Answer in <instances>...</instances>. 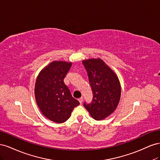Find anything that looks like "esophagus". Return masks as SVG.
<instances>
[{
    "instance_id": "obj_1",
    "label": "esophagus",
    "mask_w": 160,
    "mask_h": 160,
    "mask_svg": "<svg viewBox=\"0 0 160 160\" xmlns=\"http://www.w3.org/2000/svg\"><path fill=\"white\" fill-rule=\"evenodd\" d=\"M78 101H79V103L81 104V103H82V102H83V98H79V99H78Z\"/></svg>"
}]
</instances>
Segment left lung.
Wrapping results in <instances>:
<instances>
[{
  "label": "left lung",
  "instance_id": "8db88e82",
  "mask_svg": "<svg viewBox=\"0 0 160 160\" xmlns=\"http://www.w3.org/2000/svg\"><path fill=\"white\" fill-rule=\"evenodd\" d=\"M88 71L93 91V101L84 107L95 120H103L113 113L119 104L122 88L118 77L101 59H89L82 61Z\"/></svg>",
  "mask_w": 160,
  "mask_h": 160
}]
</instances>
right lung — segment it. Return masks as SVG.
Listing matches in <instances>:
<instances>
[{
    "mask_svg": "<svg viewBox=\"0 0 160 160\" xmlns=\"http://www.w3.org/2000/svg\"><path fill=\"white\" fill-rule=\"evenodd\" d=\"M71 65V62L54 61L40 71L36 79L35 96L38 107L53 122H65L79 105L63 81Z\"/></svg>",
    "mask_w": 160,
    "mask_h": 160,
    "instance_id": "1",
    "label": "right lung"
}]
</instances>
